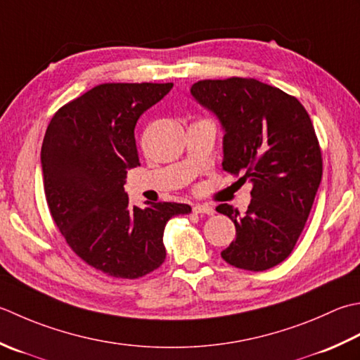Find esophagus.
<instances>
[{
    "label": "esophagus",
    "instance_id": "1",
    "mask_svg": "<svg viewBox=\"0 0 360 360\" xmlns=\"http://www.w3.org/2000/svg\"><path fill=\"white\" fill-rule=\"evenodd\" d=\"M193 212L195 214H206V215H212L214 209L209 206V204H195L193 206Z\"/></svg>",
    "mask_w": 360,
    "mask_h": 360
}]
</instances>
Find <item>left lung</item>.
<instances>
[{
	"label": "left lung",
	"mask_w": 360,
	"mask_h": 360,
	"mask_svg": "<svg viewBox=\"0 0 360 360\" xmlns=\"http://www.w3.org/2000/svg\"><path fill=\"white\" fill-rule=\"evenodd\" d=\"M190 91L223 124L224 170L252 182L245 214L217 207L236 224V240L221 257L240 270L273 269L297 245L321 181L311 117L297 98L255 77L202 79Z\"/></svg>",
	"instance_id": "left-lung-1"
}]
</instances>
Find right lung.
Here are the masks:
<instances>
[{
	"label": "right lung",
	"instance_id": "obj_1",
	"mask_svg": "<svg viewBox=\"0 0 360 360\" xmlns=\"http://www.w3.org/2000/svg\"><path fill=\"white\" fill-rule=\"evenodd\" d=\"M173 84L105 82L75 98L53 115L41 170L46 202L70 248L108 276L137 279L165 260L164 229L188 204L131 206L124 192L129 168L140 165L137 120Z\"/></svg>",
	"mask_w": 360,
	"mask_h": 360
}]
</instances>
